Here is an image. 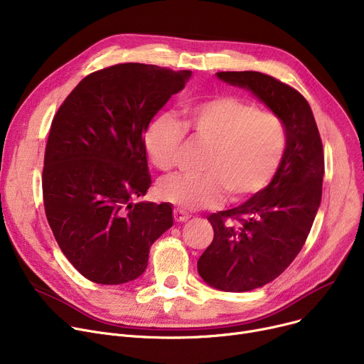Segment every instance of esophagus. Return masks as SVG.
Listing matches in <instances>:
<instances>
[{"instance_id": "esophagus-1", "label": "esophagus", "mask_w": 364, "mask_h": 364, "mask_svg": "<svg viewBox=\"0 0 364 364\" xmlns=\"http://www.w3.org/2000/svg\"><path fill=\"white\" fill-rule=\"evenodd\" d=\"M190 218V215L186 213V211H183L181 208H176L174 209V220L177 221V223H184V221H187Z\"/></svg>"}]
</instances>
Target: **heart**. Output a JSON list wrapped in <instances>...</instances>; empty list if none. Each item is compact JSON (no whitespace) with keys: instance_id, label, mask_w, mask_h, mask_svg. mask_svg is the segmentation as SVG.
I'll use <instances>...</instances> for the list:
<instances>
[{"instance_id":"obj_1","label":"heart","mask_w":364,"mask_h":364,"mask_svg":"<svg viewBox=\"0 0 364 364\" xmlns=\"http://www.w3.org/2000/svg\"><path fill=\"white\" fill-rule=\"evenodd\" d=\"M174 114L161 113L144 132L147 155L161 171L177 164L186 132L208 143L202 174L164 178L162 199L181 208H203L227 196L237 200L267 187L282 164L286 147L283 122L270 112L236 95H215L187 103Z\"/></svg>"}]
</instances>
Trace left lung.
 <instances>
[{
  "label": "left lung",
  "mask_w": 364,
  "mask_h": 364,
  "mask_svg": "<svg viewBox=\"0 0 364 364\" xmlns=\"http://www.w3.org/2000/svg\"><path fill=\"white\" fill-rule=\"evenodd\" d=\"M251 90L283 122L286 147L272 183L237 208L211 214L214 239L198 261L200 277L246 292L280 276L302 250L321 200L323 144L311 107L294 87L261 72H217Z\"/></svg>",
  "instance_id": "obj_1"
}]
</instances>
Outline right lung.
Returning <instances> with one entry per match:
<instances>
[{
    "mask_svg": "<svg viewBox=\"0 0 364 364\" xmlns=\"http://www.w3.org/2000/svg\"><path fill=\"white\" fill-rule=\"evenodd\" d=\"M190 75L113 65L87 75L54 114L43 168L46 215L65 257L94 283L141 276L151 243L174 223L169 203L132 200L151 184L144 132Z\"/></svg>",
    "mask_w": 364,
    "mask_h": 364,
    "instance_id": "right-lung-1",
    "label": "right lung"
}]
</instances>
